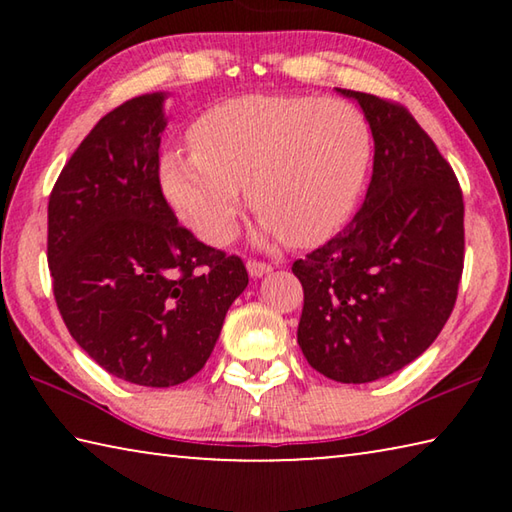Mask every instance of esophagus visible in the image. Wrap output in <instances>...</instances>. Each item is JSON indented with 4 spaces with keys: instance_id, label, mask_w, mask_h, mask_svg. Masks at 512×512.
<instances>
[{
    "instance_id": "esophagus-1",
    "label": "esophagus",
    "mask_w": 512,
    "mask_h": 512,
    "mask_svg": "<svg viewBox=\"0 0 512 512\" xmlns=\"http://www.w3.org/2000/svg\"><path fill=\"white\" fill-rule=\"evenodd\" d=\"M246 266H248V273L253 277H262L268 271H273V266L268 262H262V259H248Z\"/></svg>"
}]
</instances>
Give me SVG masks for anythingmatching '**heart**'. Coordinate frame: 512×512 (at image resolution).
Masks as SVG:
<instances>
[{
  "label": "heart",
  "mask_w": 512,
  "mask_h": 512,
  "mask_svg": "<svg viewBox=\"0 0 512 512\" xmlns=\"http://www.w3.org/2000/svg\"><path fill=\"white\" fill-rule=\"evenodd\" d=\"M192 149L160 158V185L198 239L235 237L244 189L266 235L316 246L343 228L372 164L368 117L341 99L241 94L189 128Z\"/></svg>",
  "instance_id": "b5f03b06"
}]
</instances>
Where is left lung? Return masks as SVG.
Segmentation results:
<instances>
[{"mask_svg":"<svg viewBox=\"0 0 512 512\" xmlns=\"http://www.w3.org/2000/svg\"><path fill=\"white\" fill-rule=\"evenodd\" d=\"M339 92L366 112L375 160L354 219L291 266L305 291L298 343L320 375L368 384L409 366L445 327L465 207L454 169L402 103Z\"/></svg>","mask_w":512,"mask_h":512,"instance_id":"left-lung-1","label":"left lung"}]
</instances>
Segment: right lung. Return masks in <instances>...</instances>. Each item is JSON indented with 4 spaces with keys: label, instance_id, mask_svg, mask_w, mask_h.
<instances>
[{
    "label": "right lung",
    "instance_id": "add662e5",
    "mask_svg": "<svg viewBox=\"0 0 512 512\" xmlns=\"http://www.w3.org/2000/svg\"><path fill=\"white\" fill-rule=\"evenodd\" d=\"M162 94L97 121L49 194L47 262L60 316L103 370L137 386L205 366L248 287L244 259L180 225L160 185Z\"/></svg>",
    "mask_w": 512,
    "mask_h": 512
}]
</instances>
